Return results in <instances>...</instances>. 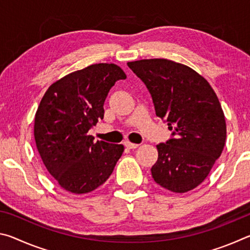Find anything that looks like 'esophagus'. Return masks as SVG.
I'll return each mask as SVG.
<instances>
[{"mask_svg":"<svg viewBox=\"0 0 250 250\" xmlns=\"http://www.w3.org/2000/svg\"><path fill=\"white\" fill-rule=\"evenodd\" d=\"M125 146L128 149H137V147H139V145H137V143H132L130 141H125Z\"/></svg>","mask_w":250,"mask_h":250,"instance_id":"34e87169","label":"esophagus"}]
</instances>
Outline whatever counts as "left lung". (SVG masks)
<instances>
[{"label":"left lung","instance_id":"1","mask_svg":"<svg viewBox=\"0 0 250 250\" xmlns=\"http://www.w3.org/2000/svg\"><path fill=\"white\" fill-rule=\"evenodd\" d=\"M128 66L150 91L156 116L173 131L170 140L156 146L152 177L171 192L191 191L209 174L225 146V116L216 94L195 70L168 59Z\"/></svg>","mask_w":250,"mask_h":250}]
</instances>
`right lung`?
Instances as JSON below:
<instances>
[{"label": "right lung", "mask_w": 250, "mask_h": 250, "mask_svg": "<svg viewBox=\"0 0 250 250\" xmlns=\"http://www.w3.org/2000/svg\"><path fill=\"white\" fill-rule=\"evenodd\" d=\"M115 64H95L49 86L35 115L34 137L44 166L66 191H94L111 175L125 146L94 141L88 131L104 119V104L117 80Z\"/></svg>", "instance_id": "obj_1"}]
</instances>
